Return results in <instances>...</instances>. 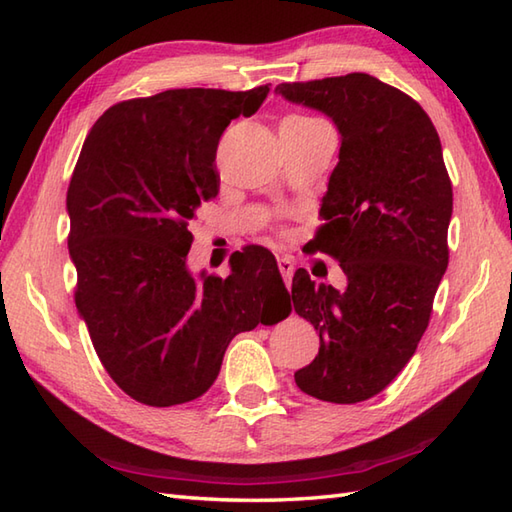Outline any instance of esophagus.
Instances as JSON below:
<instances>
[{
  "instance_id": "1",
  "label": "esophagus",
  "mask_w": 512,
  "mask_h": 512,
  "mask_svg": "<svg viewBox=\"0 0 512 512\" xmlns=\"http://www.w3.org/2000/svg\"><path fill=\"white\" fill-rule=\"evenodd\" d=\"M277 264H279V273L286 279V286L290 288V279H292V273H295V262H292V257L281 255L277 259Z\"/></svg>"
}]
</instances>
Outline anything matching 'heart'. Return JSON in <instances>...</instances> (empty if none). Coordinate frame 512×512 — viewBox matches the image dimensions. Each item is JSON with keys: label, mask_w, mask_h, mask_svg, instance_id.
<instances>
[{"label": "heart", "mask_w": 512, "mask_h": 512, "mask_svg": "<svg viewBox=\"0 0 512 512\" xmlns=\"http://www.w3.org/2000/svg\"><path fill=\"white\" fill-rule=\"evenodd\" d=\"M303 118L306 116H290V118H286V121H303Z\"/></svg>", "instance_id": "1"}]
</instances>
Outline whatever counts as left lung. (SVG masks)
Listing matches in <instances>:
<instances>
[{
  "label": "left lung",
  "mask_w": 512,
  "mask_h": 512,
  "mask_svg": "<svg viewBox=\"0 0 512 512\" xmlns=\"http://www.w3.org/2000/svg\"><path fill=\"white\" fill-rule=\"evenodd\" d=\"M275 94L325 114L341 136L314 248L347 286L292 277V303L319 332L301 391L352 405L376 396L416 352L449 264L453 189L436 127L407 94L365 72L281 83Z\"/></svg>",
  "instance_id": "8db88e82"
}]
</instances>
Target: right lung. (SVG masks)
<instances>
[{
	"label": "right lung",
	"mask_w": 512,
	"mask_h": 512,
	"mask_svg": "<svg viewBox=\"0 0 512 512\" xmlns=\"http://www.w3.org/2000/svg\"><path fill=\"white\" fill-rule=\"evenodd\" d=\"M270 92L167 90L110 107L94 123L68 189L76 310L107 374L151 407L213 385L235 334L290 314L273 253L248 246L226 279L193 275L189 222L217 195L228 123Z\"/></svg>",
	"instance_id": "obj_1"
}]
</instances>
